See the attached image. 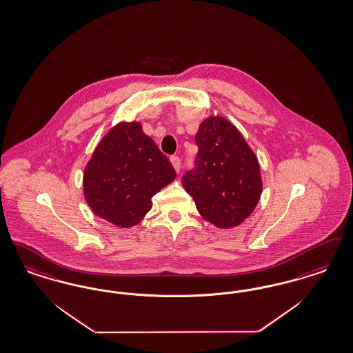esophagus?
Wrapping results in <instances>:
<instances>
[{
  "label": "esophagus",
  "mask_w": 353,
  "mask_h": 353,
  "mask_svg": "<svg viewBox=\"0 0 353 353\" xmlns=\"http://www.w3.org/2000/svg\"><path fill=\"white\" fill-rule=\"evenodd\" d=\"M170 163H172L174 170L179 173L180 170H181V160H180V157H179V156H172V157H170Z\"/></svg>",
  "instance_id": "obj_1"
}]
</instances>
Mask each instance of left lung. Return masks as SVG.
<instances>
[{"label": "left lung", "mask_w": 353, "mask_h": 353, "mask_svg": "<svg viewBox=\"0 0 353 353\" xmlns=\"http://www.w3.org/2000/svg\"><path fill=\"white\" fill-rule=\"evenodd\" d=\"M196 167L183 176L202 218L219 228L239 226L261 192L260 165L239 130L223 117L206 118L196 134Z\"/></svg>", "instance_id": "left-lung-1"}]
</instances>
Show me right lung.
Listing matches in <instances>:
<instances>
[{"mask_svg": "<svg viewBox=\"0 0 353 353\" xmlns=\"http://www.w3.org/2000/svg\"><path fill=\"white\" fill-rule=\"evenodd\" d=\"M176 179L168 157L139 122L113 127L84 170V196L96 215L114 226H135L151 210V198Z\"/></svg>", "mask_w": 353, "mask_h": 353, "instance_id": "obj_1", "label": "right lung"}]
</instances>
